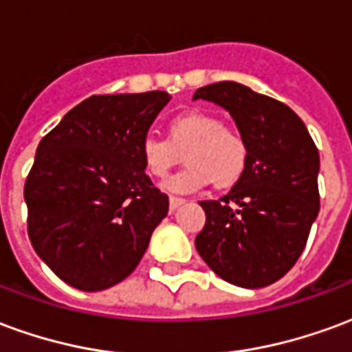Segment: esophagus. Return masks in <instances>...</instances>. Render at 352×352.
<instances>
[{
	"label": "esophagus",
	"instance_id": "1",
	"mask_svg": "<svg viewBox=\"0 0 352 352\" xmlns=\"http://www.w3.org/2000/svg\"><path fill=\"white\" fill-rule=\"evenodd\" d=\"M184 204V199H181V198H169V209H171V211H175V209H179V207L183 206Z\"/></svg>",
	"mask_w": 352,
	"mask_h": 352
}]
</instances>
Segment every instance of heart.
<instances>
[{"label":"heart","mask_w":352,"mask_h":352,"mask_svg":"<svg viewBox=\"0 0 352 352\" xmlns=\"http://www.w3.org/2000/svg\"><path fill=\"white\" fill-rule=\"evenodd\" d=\"M188 168L169 177L162 188L169 194H194L213 181L230 186L243 175L249 146L241 133L224 128L219 116L188 111L168 124V139L145 135L139 143V158L146 175L164 179L184 153Z\"/></svg>","instance_id":"1"}]
</instances>
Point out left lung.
I'll list each match as a JSON object with an SVG mask.
<instances>
[{"mask_svg": "<svg viewBox=\"0 0 352 352\" xmlns=\"http://www.w3.org/2000/svg\"><path fill=\"white\" fill-rule=\"evenodd\" d=\"M228 111L249 146L243 175L221 199L199 201L206 226L196 249L221 279L262 288L300 258L318 214L320 158L292 109L224 80L194 92Z\"/></svg>", "mask_w": 352, "mask_h": 352, "instance_id": "8db88e82", "label": "left lung"}]
</instances>
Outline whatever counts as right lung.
I'll return each mask as SVG.
<instances>
[{
	"label": "right lung",
	"mask_w": 352,
	"mask_h": 352,
	"mask_svg": "<svg viewBox=\"0 0 352 352\" xmlns=\"http://www.w3.org/2000/svg\"><path fill=\"white\" fill-rule=\"evenodd\" d=\"M168 92L92 96L41 139L24 186L28 234L69 287H115L143 258L169 199L139 158Z\"/></svg>",
	"instance_id": "right-lung-1"
}]
</instances>
